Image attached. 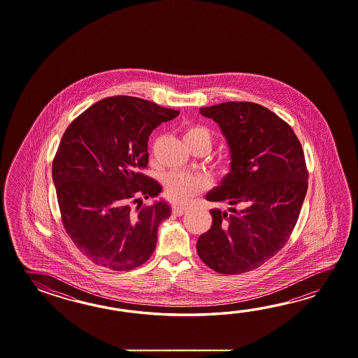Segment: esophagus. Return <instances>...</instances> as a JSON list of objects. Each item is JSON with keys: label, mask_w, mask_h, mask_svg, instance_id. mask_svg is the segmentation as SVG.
Listing matches in <instances>:
<instances>
[{"label": "esophagus", "mask_w": 358, "mask_h": 358, "mask_svg": "<svg viewBox=\"0 0 358 358\" xmlns=\"http://www.w3.org/2000/svg\"><path fill=\"white\" fill-rule=\"evenodd\" d=\"M185 211H187V207H184V206H174V208H173V213L176 216H182Z\"/></svg>", "instance_id": "esophagus-1"}]
</instances>
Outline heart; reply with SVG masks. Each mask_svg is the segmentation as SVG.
I'll use <instances>...</instances> for the list:
<instances>
[{"label":"heart","instance_id":"heart-1","mask_svg":"<svg viewBox=\"0 0 358 358\" xmlns=\"http://www.w3.org/2000/svg\"><path fill=\"white\" fill-rule=\"evenodd\" d=\"M184 141L189 143L192 141H202L208 148L213 143V137L205 127L189 125L184 130ZM222 173L230 170L229 161L220 164ZM210 187V178L202 173L189 171H171L164 179V194L174 205H187L192 198Z\"/></svg>","mask_w":358,"mask_h":358}]
</instances>
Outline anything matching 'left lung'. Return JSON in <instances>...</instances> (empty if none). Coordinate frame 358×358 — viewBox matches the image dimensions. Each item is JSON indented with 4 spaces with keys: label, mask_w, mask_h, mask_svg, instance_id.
<instances>
[{
    "label": "left lung",
    "mask_w": 358,
    "mask_h": 358,
    "mask_svg": "<svg viewBox=\"0 0 358 358\" xmlns=\"http://www.w3.org/2000/svg\"><path fill=\"white\" fill-rule=\"evenodd\" d=\"M201 114L228 139L231 171L206 196L230 207L210 211L198 256L219 274L252 271L282 250L297 224L308 187L303 150L289 124L259 103L224 102Z\"/></svg>",
    "instance_id": "left-lung-1"
}]
</instances>
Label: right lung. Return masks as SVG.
Returning a JSON list of instances; mask_svg holds the SVG:
<instances>
[{
	"instance_id": "1",
	"label": "right lung",
	"mask_w": 358,
	"mask_h": 358,
	"mask_svg": "<svg viewBox=\"0 0 358 358\" xmlns=\"http://www.w3.org/2000/svg\"><path fill=\"white\" fill-rule=\"evenodd\" d=\"M179 111L151 101L101 99L69 125L52 161L61 221L76 248L99 266L128 271L151 257L161 221L171 215L156 198L161 185L143 170L153 129Z\"/></svg>"
}]
</instances>
